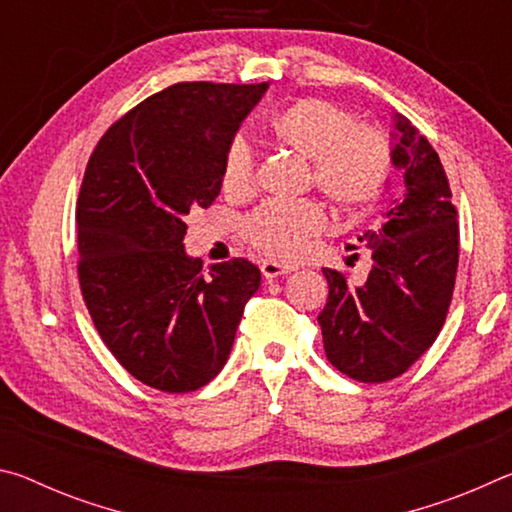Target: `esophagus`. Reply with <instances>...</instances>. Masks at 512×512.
<instances>
[{"instance_id": "34e87169", "label": "esophagus", "mask_w": 512, "mask_h": 512, "mask_svg": "<svg viewBox=\"0 0 512 512\" xmlns=\"http://www.w3.org/2000/svg\"><path fill=\"white\" fill-rule=\"evenodd\" d=\"M262 275L266 277V280H273V277H282V275H287L291 268L289 266H284V264H277V262H273V259H266V262H262Z\"/></svg>"}]
</instances>
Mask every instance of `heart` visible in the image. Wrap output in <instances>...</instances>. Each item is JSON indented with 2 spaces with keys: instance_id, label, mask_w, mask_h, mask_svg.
<instances>
[{
  "instance_id": "heart-1",
  "label": "heart",
  "mask_w": 512,
  "mask_h": 512,
  "mask_svg": "<svg viewBox=\"0 0 512 512\" xmlns=\"http://www.w3.org/2000/svg\"><path fill=\"white\" fill-rule=\"evenodd\" d=\"M282 146L311 162L320 194L341 212H361L377 201L393 171V149L375 126H359L350 110L325 99H298L271 119ZM255 180V151L244 137L230 142L223 162V189L246 194ZM325 228L316 201H268L246 216L244 237L268 257L293 259L307 239Z\"/></svg>"
}]
</instances>
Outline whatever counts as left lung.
<instances>
[{
  "label": "left lung",
  "mask_w": 512,
  "mask_h": 512,
  "mask_svg": "<svg viewBox=\"0 0 512 512\" xmlns=\"http://www.w3.org/2000/svg\"><path fill=\"white\" fill-rule=\"evenodd\" d=\"M393 164L404 194L359 241L372 268L350 284L323 268L329 284L318 314L329 363L366 384L400 377L427 352L445 325L458 268V223L443 162L409 119L395 112Z\"/></svg>",
  "instance_id": "left-lung-1"
}]
</instances>
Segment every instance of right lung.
<instances>
[{
    "label": "right lung",
    "mask_w": 512,
    "mask_h": 512,
    "mask_svg": "<svg viewBox=\"0 0 512 512\" xmlns=\"http://www.w3.org/2000/svg\"><path fill=\"white\" fill-rule=\"evenodd\" d=\"M268 83H176L117 119L76 203L79 282L92 323L142 384L192 393L219 375L262 273L185 253V216L221 192L239 124Z\"/></svg>",
    "instance_id": "1"
}]
</instances>
